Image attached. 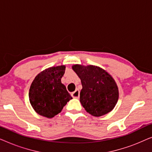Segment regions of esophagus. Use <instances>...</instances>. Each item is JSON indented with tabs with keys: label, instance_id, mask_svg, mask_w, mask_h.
<instances>
[{
	"label": "esophagus",
	"instance_id": "esophagus-1",
	"mask_svg": "<svg viewBox=\"0 0 152 152\" xmlns=\"http://www.w3.org/2000/svg\"><path fill=\"white\" fill-rule=\"evenodd\" d=\"M71 96L73 97V98L79 99V97H80V91H79L78 90L75 91L74 92H72L71 93Z\"/></svg>",
	"mask_w": 152,
	"mask_h": 152
}]
</instances>
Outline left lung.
I'll list each match as a JSON object with an SVG mask.
<instances>
[{"mask_svg": "<svg viewBox=\"0 0 152 152\" xmlns=\"http://www.w3.org/2000/svg\"><path fill=\"white\" fill-rule=\"evenodd\" d=\"M72 69L82 82L80 102L85 110L95 117L112 111L119 95L118 86L112 77L104 70L91 65H74Z\"/></svg>", "mask_w": 152, "mask_h": 152, "instance_id": "obj_1", "label": "left lung"}]
</instances>
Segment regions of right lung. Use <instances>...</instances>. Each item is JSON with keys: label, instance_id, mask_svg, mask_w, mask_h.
Segmentation results:
<instances>
[{"label": "right lung", "instance_id": "add662e5", "mask_svg": "<svg viewBox=\"0 0 152 152\" xmlns=\"http://www.w3.org/2000/svg\"><path fill=\"white\" fill-rule=\"evenodd\" d=\"M65 68L61 66L48 68L40 72L31 84L29 99L33 109L39 115L53 118L72 99L61 82Z\"/></svg>", "mask_w": 152, "mask_h": 152}]
</instances>
